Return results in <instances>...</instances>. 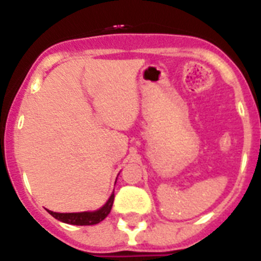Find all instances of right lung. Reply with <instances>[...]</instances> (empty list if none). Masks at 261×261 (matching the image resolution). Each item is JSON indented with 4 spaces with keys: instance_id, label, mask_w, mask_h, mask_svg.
Here are the masks:
<instances>
[{
    "instance_id": "obj_1",
    "label": "right lung",
    "mask_w": 261,
    "mask_h": 261,
    "mask_svg": "<svg viewBox=\"0 0 261 261\" xmlns=\"http://www.w3.org/2000/svg\"><path fill=\"white\" fill-rule=\"evenodd\" d=\"M115 193L112 192L108 201L103 205L102 208L95 212H82V213H56V212L48 211L52 217H55L56 220L61 221V222L70 223V225H78V226H87V225H96L100 221H103L106 217L110 214L111 209H112V204H114Z\"/></svg>"
}]
</instances>
